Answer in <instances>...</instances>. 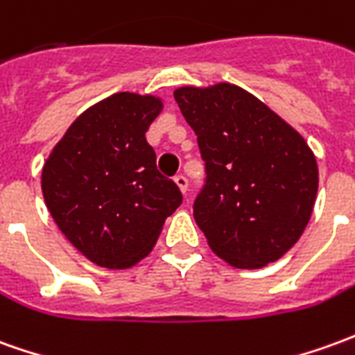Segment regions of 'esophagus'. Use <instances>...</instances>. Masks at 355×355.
<instances>
[{
	"label": "esophagus",
	"mask_w": 355,
	"mask_h": 355,
	"mask_svg": "<svg viewBox=\"0 0 355 355\" xmlns=\"http://www.w3.org/2000/svg\"><path fill=\"white\" fill-rule=\"evenodd\" d=\"M175 182H177L178 188H180V190L186 194V190H188V177L182 175V173H178L177 177H175Z\"/></svg>",
	"instance_id": "34e87169"
}]
</instances>
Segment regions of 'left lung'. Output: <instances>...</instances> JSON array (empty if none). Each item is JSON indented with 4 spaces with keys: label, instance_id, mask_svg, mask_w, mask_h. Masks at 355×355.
<instances>
[{
    "label": "left lung",
    "instance_id": "left-lung-1",
    "mask_svg": "<svg viewBox=\"0 0 355 355\" xmlns=\"http://www.w3.org/2000/svg\"><path fill=\"white\" fill-rule=\"evenodd\" d=\"M175 100L198 136L194 219L215 254L257 269L298 242L313 211L317 163L304 138L234 84L184 86Z\"/></svg>",
    "mask_w": 355,
    "mask_h": 355
}]
</instances>
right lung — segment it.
<instances>
[{
	"label": "right lung",
	"instance_id": "right-lung-1",
	"mask_svg": "<svg viewBox=\"0 0 355 355\" xmlns=\"http://www.w3.org/2000/svg\"><path fill=\"white\" fill-rule=\"evenodd\" d=\"M152 96L121 92L69 126L42 171V192L67 240L90 261L125 269L150 254L182 192L155 165L146 132Z\"/></svg>",
	"mask_w": 355,
	"mask_h": 355
}]
</instances>
